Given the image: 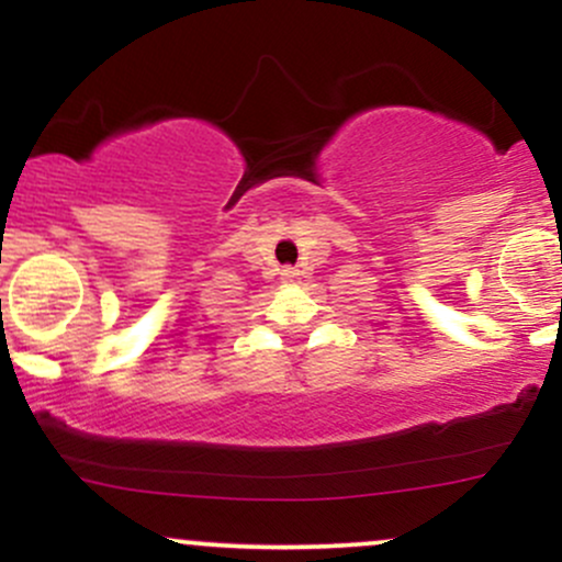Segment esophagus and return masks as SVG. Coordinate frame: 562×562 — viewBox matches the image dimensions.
<instances>
[{"mask_svg":"<svg viewBox=\"0 0 562 562\" xmlns=\"http://www.w3.org/2000/svg\"><path fill=\"white\" fill-rule=\"evenodd\" d=\"M282 280L293 282V280H295V272H293V269H285V272H282Z\"/></svg>","mask_w":562,"mask_h":562,"instance_id":"obj_1","label":"esophagus"}]
</instances>
